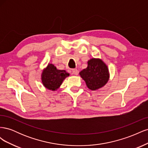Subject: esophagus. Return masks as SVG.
<instances>
[{"instance_id":"esophagus-1","label":"esophagus","mask_w":148,"mask_h":148,"mask_svg":"<svg viewBox=\"0 0 148 148\" xmlns=\"http://www.w3.org/2000/svg\"><path fill=\"white\" fill-rule=\"evenodd\" d=\"M72 73L75 75H77L78 74V70L77 69H72Z\"/></svg>"}]
</instances>
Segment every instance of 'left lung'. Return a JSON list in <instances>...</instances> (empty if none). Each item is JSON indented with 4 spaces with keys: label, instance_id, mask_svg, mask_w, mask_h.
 Segmentation results:
<instances>
[{
    "label": "left lung",
    "instance_id": "8db88e82",
    "mask_svg": "<svg viewBox=\"0 0 148 148\" xmlns=\"http://www.w3.org/2000/svg\"><path fill=\"white\" fill-rule=\"evenodd\" d=\"M87 86L96 90L106 84L109 79V70L106 65L100 59H92L88 62L86 69L79 72Z\"/></svg>",
    "mask_w": 148,
    "mask_h": 148
}]
</instances>
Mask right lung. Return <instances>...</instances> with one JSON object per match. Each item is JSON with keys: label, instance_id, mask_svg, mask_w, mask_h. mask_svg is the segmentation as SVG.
<instances>
[{"label": "right lung", "instance_id": "add662e5", "mask_svg": "<svg viewBox=\"0 0 148 148\" xmlns=\"http://www.w3.org/2000/svg\"><path fill=\"white\" fill-rule=\"evenodd\" d=\"M69 76L65 70H57L52 64H49L42 74V82L44 86L54 91L60 86L64 79Z\"/></svg>", "mask_w": 148, "mask_h": 148}]
</instances>
